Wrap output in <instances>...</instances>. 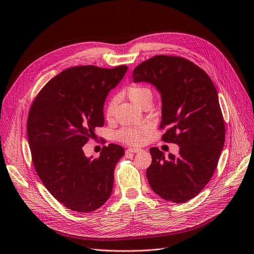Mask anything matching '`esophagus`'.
<instances>
[{
	"label": "esophagus",
	"instance_id": "1",
	"mask_svg": "<svg viewBox=\"0 0 254 254\" xmlns=\"http://www.w3.org/2000/svg\"><path fill=\"white\" fill-rule=\"evenodd\" d=\"M140 149H136V148H129L127 150V153H138L140 152Z\"/></svg>",
	"mask_w": 254,
	"mask_h": 254
}]
</instances>
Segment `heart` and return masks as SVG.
<instances>
[{"mask_svg":"<svg viewBox=\"0 0 254 254\" xmlns=\"http://www.w3.org/2000/svg\"><path fill=\"white\" fill-rule=\"evenodd\" d=\"M125 94L127 96L133 103L140 106L146 102H151L153 98L152 90L149 86L141 85V84H130L125 88ZM116 102L115 100L108 101L105 106V118L112 119L115 113ZM148 127H123L117 133V138L125 143L131 144V146H138L144 138V135L148 132Z\"/></svg>","mask_w":254,"mask_h":254,"instance_id":"heart-1","label":"heart"}]
</instances>
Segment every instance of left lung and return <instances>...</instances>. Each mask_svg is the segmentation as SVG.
<instances>
[{
	"mask_svg": "<svg viewBox=\"0 0 254 254\" xmlns=\"http://www.w3.org/2000/svg\"><path fill=\"white\" fill-rule=\"evenodd\" d=\"M132 77L157 87L163 103L160 128H167L162 139L180 147L178 157L168 158L158 148L150 149L149 184L165 200H191L212 178L224 146L225 125L214 83L192 61L167 55L141 62Z\"/></svg>",
	"mask_w": 254,
	"mask_h": 254,
	"instance_id": "left-lung-1",
	"label": "left lung"
}]
</instances>
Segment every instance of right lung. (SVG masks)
Returning <instances> with one entry per match:
<instances>
[{
    "label": "right lung",
    "mask_w": 254,
    "mask_h": 254,
    "mask_svg": "<svg viewBox=\"0 0 254 254\" xmlns=\"http://www.w3.org/2000/svg\"><path fill=\"white\" fill-rule=\"evenodd\" d=\"M127 70L126 65L68 68L47 82L31 105L27 133L34 168L51 195L70 210L94 211L112 194L124 148L110 143L91 159L82 147L96 127H103L107 93Z\"/></svg>",
    "instance_id": "obj_1"
}]
</instances>
